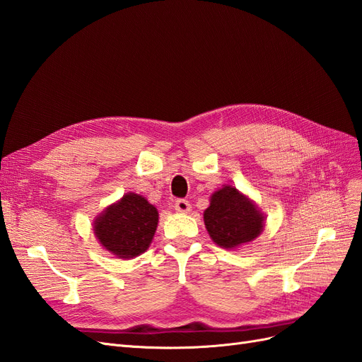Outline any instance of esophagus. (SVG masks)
<instances>
[{
	"label": "esophagus",
	"instance_id": "obj_1",
	"mask_svg": "<svg viewBox=\"0 0 362 362\" xmlns=\"http://www.w3.org/2000/svg\"><path fill=\"white\" fill-rule=\"evenodd\" d=\"M190 210H192V206H190V204L187 201L180 199V201L175 202V211H177V213L187 214V213H190Z\"/></svg>",
	"mask_w": 362,
	"mask_h": 362
}]
</instances>
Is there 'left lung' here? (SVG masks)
<instances>
[{"mask_svg": "<svg viewBox=\"0 0 362 362\" xmlns=\"http://www.w3.org/2000/svg\"><path fill=\"white\" fill-rule=\"evenodd\" d=\"M204 223L214 245L235 250L257 240L266 226V214L235 185L225 184L210 196Z\"/></svg>", "mask_w": 362, "mask_h": 362, "instance_id": "obj_1", "label": "left lung"}]
</instances>
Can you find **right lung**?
Masks as SVG:
<instances>
[{"mask_svg":"<svg viewBox=\"0 0 362 362\" xmlns=\"http://www.w3.org/2000/svg\"><path fill=\"white\" fill-rule=\"evenodd\" d=\"M93 234L104 250L120 259L145 254L154 240L158 211L145 196L125 193L95 217Z\"/></svg>","mask_w":362,"mask_h":362,"instance_id":"add662e5","label":"right lung"}]
</instances>
